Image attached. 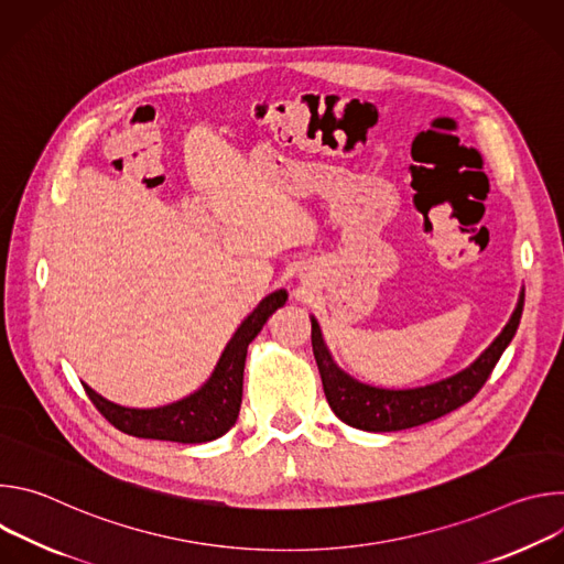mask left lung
Here are the masks:
<instances>
[{"label": "left lung", "mask_w": 564, "mask_h": 564, "mask_svg": "<svg viewBox=\"0 0 564 564\" xmlns=\"http://www.w3.org/2000/svg\"><path fill=\"white\" fill-rule=\"evenodd\" d=\"M522 305H524V290H520L509 324L494 339V344L470 366L435 383H426L420 388H401V390L377 388L341 370L333 359L324 341V335H321L318 321L310 316L312 352L321 372V381H324V392L333 413L352 429L368 431V433H390V431L422 426L426 422H433L464 406L466 401H470L477 394V390L485 386L498 359L516 337L520 316H522Z\"/></svg>", "instance_id": "obj_1"}]
</instances>
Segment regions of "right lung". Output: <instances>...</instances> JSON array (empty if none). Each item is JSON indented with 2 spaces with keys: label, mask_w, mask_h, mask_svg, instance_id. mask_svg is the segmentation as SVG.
I'll return each mask as SVG.
<instances>
[{
  "label": "right lung",
  "mask_w": 564,
  "mask_h": 564,
  "mask_svg": "<svg viewBox=\"0 0 564 564\" xmlns=\"http://www.w3.org/2000/svg\"><path fill=\"white\" fill-rule=\"evenodd\" d=\"M288 301L285 290L268 294L236 328L209 379L187 397L158 409H127L98 394L85 383L94 406L122 433L144 440L203 444L225 435L238 420L243 399V370L248 346L263 330L265 321Z\"/></svg>",
  "instance_id": "add662e5"
}]
</instances>
